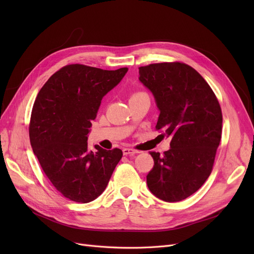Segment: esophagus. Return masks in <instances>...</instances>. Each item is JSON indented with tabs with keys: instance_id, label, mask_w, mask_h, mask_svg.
<instances>
[{
	"instance_id": "obj_1",
	"label": "esophagus",
	"mask_w": 254,
	"mask_h": 254,
	"mask_svg": "<svg viewBox=\"0 0 254 254\" xmlns=\"http://www.w3.org/2000/svg\"><path fill=\"white\" fill-rule=\"evenodd\" d=\"M123 152H124L125 155H134V154L138 153V151L131 149V148H124Z\"/></svg>"
}]
</instances>
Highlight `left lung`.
I'll list each match as a JSON object with an SVG mask.
<instances>
[{"instance_id": "8db88e82", "label": "left lung", "mask_w": 254, "mask_h": 254, "mask_svg": "<svg viewBox=\"0 0 254 254\" xmlns=\"http://www.w3.org/2000/svg\"><path fill=\"white\" fill-rule=\"evenodd\" d=\"M139 75L159 111L155 127L172 138L163 155L150 152L154 166L146 177L147 186L165 202H180L211 174L221 139L220 106L205 79L185 64L140 66Z\"/></svg>"}]
</instances>
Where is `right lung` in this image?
I'll list each match as a JSON object with an SVG mask.
<instances>
[{"instance_id":"1","label":"right lung","mask_w":254,"mask_h":254,"mask_svg":"<svg viewBox=\"0 0 254 254\" xmlns=\"http://www.w3.org/2000/svg\"><path fill=\"white\" fill-rule=\"evenodd\" d=\"M127 70L69 64L38 93L30 124L32 148L50 182L71 201L89 203L101 195L123 156L118 148L99 145L89 150L87 137L102 99Z\"/></svg>"}]
</instances>
